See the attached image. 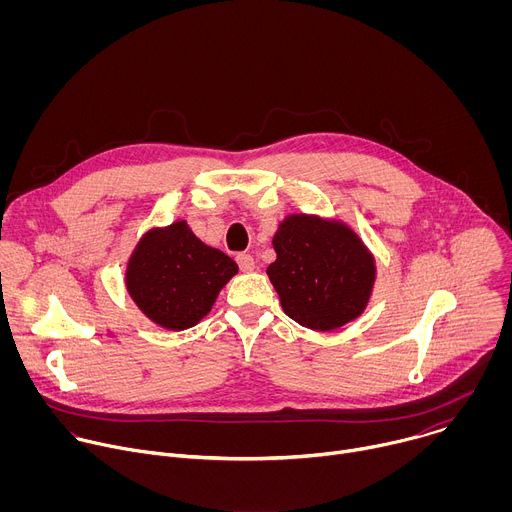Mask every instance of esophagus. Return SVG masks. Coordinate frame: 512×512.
Instances as JSON below:
<instances>
[{"label":"esophagus","instance_id":"obj_1","mask_svg":"<svg viewBox=\"0 0 512 512\" xmlns=\"http://www.w3.org/2000/svg\"><path fill=\"white\" fill-rule=\"evenodd\" d=\"M237 263H239V269H241V271H245V273H249V271H253V269H255V259H253L249 253H241V255H237Z\"/></svg>","mask_w":512,"mask_h":512}]
</instances>
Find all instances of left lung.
Masks as SVG:
<instances>
[{
	"label": "left lung",
	"mask_w": 512,
	"mask_h": 512,
	"mask_svg": "<svg viewBox=\"0 0 512 512\" xmlns=\"http://www.w3.org/2000/svg\"><path fill=\"white\" fill-rule=\"evenodd\" d=\"M277 259L267 275L283 312L298 324L328 332L358 318L375 283V257L338 221L291 214L273 237Z\"/></svg>",
	"instance_id": "obj_1"
}]
</instances>
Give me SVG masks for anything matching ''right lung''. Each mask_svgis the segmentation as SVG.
<instances>
[{
	"label": "right lung",
	"mask_w": 512,
	"mask_h": 512,
	"mask_svg": "<svg viewBox=\"0 0 512 512\" xmlns=\"http://www.w3.org/2000/svg\"><path fill=\"white\" fill-rule=\"evenodd\" d=\"M237 271L229 255L204 245L186 221H178L141 237L129 257L125 285L152 322L186 330L210 312L218 291Z\"/></svg>",
	"instance_id": "right-lung-1"
}]
</instances>
